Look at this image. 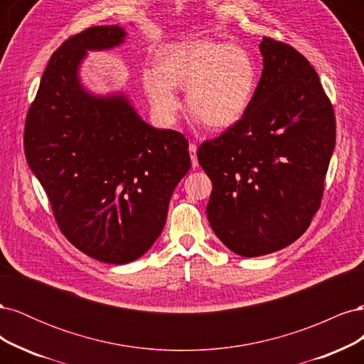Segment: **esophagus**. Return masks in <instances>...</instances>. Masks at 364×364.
Instances as JSON below:
<instances>
[{
    "label": "esophagus",
    "mask_w": 364,
    "mask_h": 364,
    "mask_svg": "<svg viewBox=\"0 0 364 364\" xmlns=\"http://www.w3.org/2000/svg\"><path fill=\"white\" fill-rule=\"evenodd\" d=\"M188 150H190V156H191V164H193V167L196 168L197 165H199V162H197V146L191 142Z\"/></svg>",
    "instance_id": "1"
}]
</instances>
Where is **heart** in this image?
Returning <instances> with one entry per match:
<instances>
[{
  "label": "heart",
  "instance_id": "1",
  "mask_svg": "<svg viewBox=\"0 0 364 364\" xmlns=\"http://www.w3.org/2000/svg\"><path fill=\"white\" fill-rule=\"evenodd\" d=\"M155 112L174 118L181 102L176 87L186 90L190 112L211 129H228L245 117L257 86V67L241 47L214 39H194L161 51L156 70L142 74Z\"/></svg>",
  "mask_w": 364,
  "mask_h": 364
}]
</instances>
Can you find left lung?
<instances>
[{
	"label": "left lung",
	"mask_w": 364,
	"mask_h": 364,
	"mask_svg": "<svg viewBox=\"0 0 364 364\" xmlns=\"http://www.w3.org/2000/svg\"><path fill=\"white\" fill-rule=\"evenodd\" d=\"M264 68L250 107L197 159L213 181L206 215L241 257L299 238L321 208L336 146V115L316 70L299 51L264 36Z\"/></svg>",
	"instance_id": "obj_1"
}]
</instances>
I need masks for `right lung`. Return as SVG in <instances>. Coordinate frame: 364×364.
<instances>
[{
  "label": "right lung",
  "instance_id": "obj_1",
  "mask_svg": "<svg viewBox=\"0 0 364 364\" xmlns=\"http://www.w3.org/2000/svg\"><path fill=\"white\" fill-rule=\"evenodd\" d=\"M118 26H94L53 53L24 129L31 171L60 232L107 264L139 258L161 235L176 185L191 168L181 132L142 121L124 95L97 97L77 77L87 50L124 41Z\"/></svg>",
  "mask_w": 364,
  "mask_h": 364
}]
</instances>
